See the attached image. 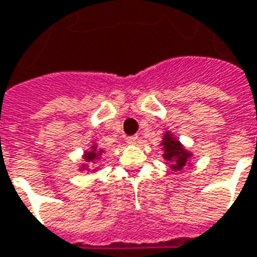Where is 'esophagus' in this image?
<instances>
[{"instance_id":"1","label":"esophagus","mask_w":257,"mask_h":257,"mask_svg":"<svg viewBox=\"0 0 257 257\" xmlns=\"http://www.w3.org/2000/svg\"><path fill=\"white\" fill-rule=\"evenodd\" d=\"M138 142H139V138H138V136H128V138H126V143H128V145H136Z\"/></svg>"}]
</instances>
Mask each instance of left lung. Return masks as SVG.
<instances>
[{"mask_svg": "<svg viewBox=\"0 0 257 257\" xmlns=\"http://www.w3.org/2000/svg\"><path fill=\"white\" fill-rule=\"evenodd\" d=\"M162 150H164V160L169 162V167L173 171H182L183 167L187 165V162L191 158V153L183 147L171 132H165L162 138Z\"/></svg>", "mask_w": 257, "mask_h": 257, "instance_id": "1", "label": "left lung"}]
</instances>
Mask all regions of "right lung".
Segmentation results:
<instances>
[{
    "label": "right lung",
    "mask_w": 257,
    "mask_h": 257,
    "mask_svg": "<svg viewBox=\"0 0 257 257\" xmlns=\"http://www.w3.org/2000/svg\"><path fill=\"white\" fill-rule=\"evenodd\" d=\"M101 153H103V150L97 149V146H96V145H92V146H90L89 151H85L84 161L85 162H90V164H96V162H97V160L100 158ZM88 168H89V165H86V164H82V167H81V171H82V169H88ZM96 169H97V168H96ZM96 169H92V172H95Z\"/></svg>",
    "instance_id": "obj_1"
}]
</instances>
